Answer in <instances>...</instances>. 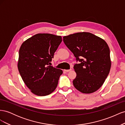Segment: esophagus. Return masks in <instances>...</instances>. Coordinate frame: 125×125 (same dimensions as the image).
Here are the masks:
<instances>
[{"label":"esophagus","mask_w":125,"mask_h":125,"mask_svg":"<svg viewBox=\"0 0 125 125\" xmlns=\"http://www.w3.org/2000/svg\"><path fill=\"white\" fill-rule=\"evenodd\" d=\"M72 69H67V70H64V71H66V72H69Z\"/></svg>","instance_id":"obj_1"}]
</instances>
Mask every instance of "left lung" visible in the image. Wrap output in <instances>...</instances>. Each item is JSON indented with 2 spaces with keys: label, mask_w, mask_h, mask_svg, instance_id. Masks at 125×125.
<instances>
[{
  "label": "left lung",
  "mask_w": 125,
  "mask_h": 125,
  "mask_svg": "<svg viewBox=\"0 0 125 125\" xmlns=\"http://www.w3.org/2000/svg\"><path fill=\"white\" fill-rule=\"evenodd\" d=\"M66 46L77 61L73 68L77 76L75 88L86 94L99 89L107 77L111 67L110 51L106 42L89 32H79L63 37Z\"/></svg>",
  "instance_id": "obj_1"
}]
</instances>
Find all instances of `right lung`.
<instances>
[{"label":"right lung","instance_id":"right-lung-1","mask_svg":"<svg viewBox=\"0 0 125 125\" xmlns=\"http://www.w3.org/2000/svg\"><path fill=\"white\" fill-rule=\"evenodd\" d=\"M62 37L48 33L33 35L22 44L18 68L22 80L33 93L46 96L54 91L62 71L51 66Z\"/></svg>","mask_w":125,"mask_h":125}]
</instances>
